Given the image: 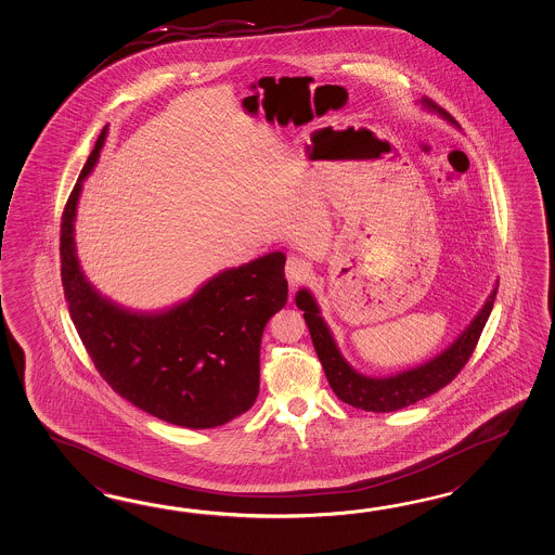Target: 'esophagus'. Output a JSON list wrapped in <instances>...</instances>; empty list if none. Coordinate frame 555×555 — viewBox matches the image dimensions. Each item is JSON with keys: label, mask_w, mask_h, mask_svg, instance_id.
Here are the masks:
<instances>
[{"label": "esophagus", "mask_w": 555, "mask_h": 555, "mask_svg": "<svg viewBox=\"0 0 555 555\" xmlns=\"http://www.w3.org/2000/svg\"><path fill=\"white\" fill-rule=\"evenodd\" d=\"M284 274H286V279H288L291 286H296V284L302 283V281L307 279L308 262H305V260L298 259V257L293 255V257H288V259H286Z\"/></svg>", "instance_id": "1"}]
</instances>
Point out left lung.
Instances as JSON below:
<instances>
[{"instance_id":"obj_1","label":"left lung","mask_w":555,"mask_h":555,"mask_svg":"<svg viewBox=\"0 0 555 555\" xmlns=\"http://www.w3.org/2000/svg\"><path fill=\"white\" fill-rule=\"evenodd\" d=\"M420 103L426 109L438 113L446 121L457 125L450 113L443 112L442 107H438L430 99H422ZM495 293H498V283L493 286L488 300L483 302V307L480 308V312L466 326V331L440 354H436L420 366L402 370L398 374H390L383 378L366 376L348 364V360L343 357L340 348L334 340L328 324L322 319L317 298L308 288H300L296 293L295 302L296 307L305 310L308 333L334 395L346 404L366 410V412H395L400 408L416 404L418 400L438 392L446 384L456 378L457 372L464 369V364L468 362L474 348L480 340L481 331L492 312Z\"/></svg>"}]
</instances>
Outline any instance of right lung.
Returning <instances> with one entry per match:
<instances>
[{"label": "right lung", "instance_id": "add662e5", "mask_svg": "<svg viewBox=\"0 0 555 555\" xmlns=\"http://www.w3.org/2000/svg\"><path fill=\"white\" fill-rule=\"evenodd\" d=\"M107 137L101 131L62 217V283L69 314L103 380L155 418L183 428H217L255 404L260 338L286 305L281 250L215 274L165 310L141 312L101 295L75 250V215L87 175Z\"/></svg>", "mask_w": 555, "mask_h": 555}]
</instances>
